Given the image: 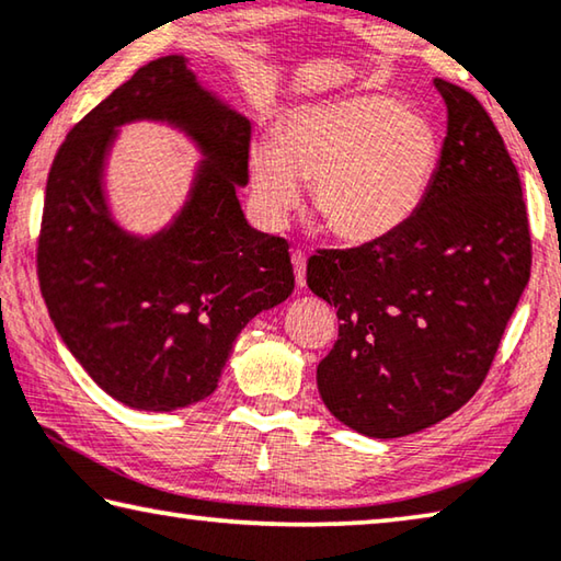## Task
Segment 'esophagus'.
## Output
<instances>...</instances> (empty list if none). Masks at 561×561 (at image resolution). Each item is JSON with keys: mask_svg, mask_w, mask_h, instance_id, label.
I'll list each match as a JSON object with an SVG mask.
<instances>
[{"mask_svg": "<svg viewBox=\"0 0 561 561\" xmlns=\"http://www.w3.org/2000/svg\"><path fill=\"white\" fill-rule=\"evenodd\" d=\"M291 264H295V277H297V287H305L307 284V256L305 252H291Z\"/></svg>", "mask_w": 561, "mask_h": 561, "instance_id": "34e87169", "label": "esophagus"}]
</instances>
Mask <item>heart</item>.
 <instances>
[{
    "label": "heart",
    "mask_w": 561,
    "mask_h": 561,
    "mask_svg": "<svg viewBox=\"0 0 561 561\" xmlns=\"http://www.w3.org/2000/svg\"><path fill=\"white\" fill-rule=\"evenodd\" d=\"M439 135L420 112L385 94L299 106L277 139L249 145V182L262 219L282 227L314 184V207L352 244L385 239L422 207L439 167Z\"/></svg>",
    "instance_id": "b5f03b06"
}]
</instances>
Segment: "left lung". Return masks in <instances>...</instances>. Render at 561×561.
<instances>
[{"instance_id":"8db88e82","label":"left lung","mask_w":561,"mask_h":561,"mask_svg":"<svg viewBox=\"0 0 561 561\" xmlns=\"http://www.w3.org/2000/svg\"><path fill=\"white\" fill-rule=\"evenodd\" d=\"M434 87L447 137L416 215L385 239L307 262L309 289L342 322L317 367L319 394L375 439L422 432L474 397L529 282L527 207L504 139L467 89Z\"/></svg>"}]
</instances>
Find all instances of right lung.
Wrapping results in <instances>:
<instances>
[{"mask_svg": "<svg viewBox=\"0 0 561 561\" xmlns=\"http://www.w3.org/2000/svg\"><path fill=\"white\" fill-rule=\"evenodd\" d=\"M141 118L184 130L203 152L181 215L152 238L119 228L103 194L118 127ZM249 137L244 114L169 55L75 124L51 162L42 297L67 350L122 404L172 412L202 402L249 319L295 289L289 244L249 227L237 197L249 182Z\"/></svg>", "mask_w": 561, "mask_h": 561, "instance_id": "add662e5", "label": "right lung"}]
</instances>
